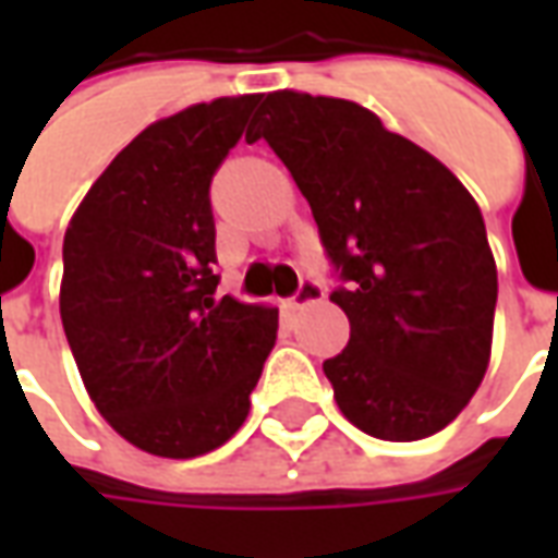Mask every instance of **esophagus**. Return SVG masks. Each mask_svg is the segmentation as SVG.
<instances>
[{
    "instance_id": "34e87169",
    "label": "esophagus",
    "mask_w": 558,
    "mask_h": 558,
    "mask_svg": "<svg viewBox=\"0 0 558 558\" xmlns=\"http://www.w3.org/2000/svg\"><path fill=\"white\" fill-rule=\"evenodd\" d=\"M323 287L319 283H314V280H302V287H299V292L290 299V307L292 311H299V307H307V304H316L323 302Z\"/></svg>"
}]
</instances>
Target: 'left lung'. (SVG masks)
<instances>
[{
  "label": "left lung",
  "mask_w": 558,
  "mask_h": 558,
  "mask_svg": "<svg viewBox=\"0 0 558 558\" xmlns=\"http://www.w3.org/2000/svg\"><path fill=\"white\" fill-rule=\"evenodd\" d=\"M259 137L347 280L331 302L350 343L323 362L340 412L388 442L439 433L490 364L499 283L478 203L442 160L355 101L268 92Z\"/></svg>",
  "instance_id": "obj_1"
}]
</instances>
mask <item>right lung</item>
Wrapping results in <instances>:
<instances>
[{"label":"right lung","instance_id":"obj_1","mask_svg":"<svg viewBox=\"0 0 558 558\" xmlns=\"http://www.w3.org/2000/svg\"><path fill=\"white\" fill-rule=\"evenodd\" d=\"M259 95L151 122L98 175L62 244L59 314L107 424L140 451H215L251 412L278 307L215 299L208 184Z\"/></svg>","mask_w":558,"mask_h":558}]
</instances>
